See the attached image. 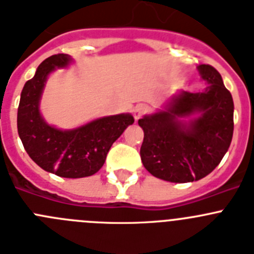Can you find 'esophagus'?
I'll return each mask as SVG.
<instances>
[{
  "label": "esophagus",
  "instance_id": "esophagus-1",
  "mask_svg": "<svg viewBox=\"0 0 254 254\" xmlns=\"http://www.w3.org/2000/svg\"><path fill=\"white\" fill-rule=\"evenodd\" d=\"M147 113V107L146 105H143V104H138L134 107L133 109V117H134V120L138 121L140 118H142V116H145V114Z\"/></svg>",
  "mask_w": 254,
  "mask_h": 254
}]
</instances>
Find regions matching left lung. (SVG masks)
Segmentation results:
<instances>
[{
    "mask_svg": "<svg viewBox=\"0 0 254 254\" xmlns=\"http://www.w3.org/2000/svg\"><path fill=\"white\" fill-rule=\"evenodd\" d=\"M208 85L202 93L173 95L165 111L138 120L143 129L140 155L143 167L156 178L174 183L198 181L219 165L234 131V103L221 75L210 64H199ZM198 114L188 123L178 118Z\"/></svg>",
    "mask_w": 254,
    "mask_h": 254,
    "instance_id": "left-lung-1",
    "label": "left lung"
}]
</instances>
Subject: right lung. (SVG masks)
Here are the masks:
<instances>
[{
    "label": "right lung",
    "mask_w": 254,
    "mask_h": 254,
    "mask_svg": "<svg viewBox=\"0 0 254 254\" xmlns=\"http://www.w3.org/2000/svg\"><path fill=\"white\" fill-rule=\"evenodd\" d=\"M71 61L64 53L51 56L25 82L17 109V132L24 149L42 169L64 178H82L93 176L104 165L113 142L134 120L123 113L98 118L68 131L49 126L40 114V96L49 73Z\"/></svg>",
    "instance_id": "right-lung-1"
}]
</instances>
